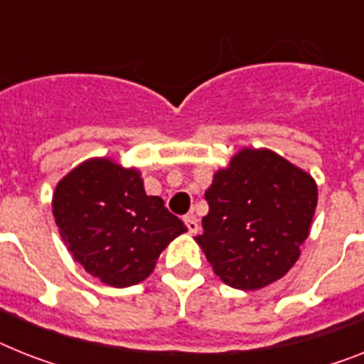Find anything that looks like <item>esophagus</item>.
Returning <instances> with one entry per match:
<instances>
[{"mask_svg": "<svg viewBox=\"0 0 364 364\" xmlns=\"http://www.w3.org/2000/svg\"><path fill=\"white\" fill-rule=\"evenodd\" d=\"M184 223H186V227H188V232L189 234H197V232H199L200 225H199V221H197V218H195V215H186Z\"/></svg>", "mask_w": 364, "mask_h": 364, "instance_id": "obj_1", "label": "esophagus"}]
</instances>
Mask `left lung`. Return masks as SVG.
Instances as JSON below:
<instances>
[{
  "label": "left lung",
  "instance_id": "8db88e82",
  "mask_svg": "<svg viewBox=\"0 0 364 364\" xmlns=\"http://www.w3.org/2000/svg\"><path fill=\"white\" fill-rule=\"evenodd\" d=\"M204 197L210 210L197 245L225 284L260 290L297 262L316 212L318 186L277 152L243 146L215 171Z\"/></svg>",
  "mask_w": 364,
  "mask_h": 364
}]
</instances>
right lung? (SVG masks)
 <instances>
[{"mask_svg":"<svg viewBox=\"0 0 364 364\" xmlns=\"http://www.w3.org/2000/svg\"><path fill=\"white\" fill-rule=\"evenodd\" d=\"M52 212L74 260L107 287H134L154 272L161 251L188 230L164 200L146 195L137 167L89 158L55 186Z\"/></svg>","mask_w":364,"mask_h":364,"instance_id":"1","label":"right lung"}]
</instances>
